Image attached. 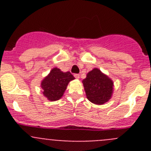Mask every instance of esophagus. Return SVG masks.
<instances>
[{
    "label": "esophagus",
    "instance_id": "34e87169",
    "mask_svg": "<svg viewBox=\"0 0 151 151\" xmlns=\"http://www.w3.org/2000/svg\"><path fill=\"white\" fill-rule=\"evenodd\" d=\"M74 76L76 78H79L80 76H79V74H74Z\"/></svg>",
    "mask_w": 151,
    "mask_h": 151
}]
</instances>
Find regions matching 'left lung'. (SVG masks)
<instances>
[{"mask_svg": "<svg viewBox=\"0 0 151 151\" xmlns=\"http://www.w3.org/2000/svg\"><path fill=\"white\" fill-rule=\"evenodd\" d=\"M87 98L95 104H104L110 99L113 93L112 80L98 69H92L82 81Z\"/></svg>", "mask_w": 151, "mask_h": 151, "instance_id": "1", "label": "left lung"}]
</instances>
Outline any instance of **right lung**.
<instances>
[{
    "instance_id": "right-lung-1",
    "label": "right lung",
    "mask_w": 151,
    "mask_h": 151,
    "mask_svg": "<svg viewBox=\"0 0 151 151\" xmlns=\"http://www.w3.org/2000/svg\"><path fill=\"white\" fill-rule=\"evenodd\" d=\"M74 78L69 72L63 73L60 69L54 68L41 82L43 94L49 101L59 100L66 91L69 82Z\"/></svg>"
}]
</instances>
